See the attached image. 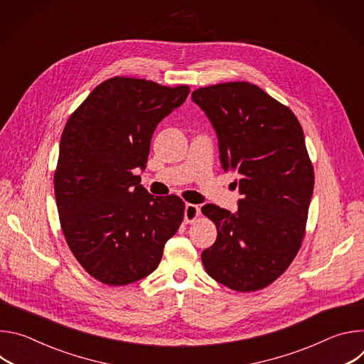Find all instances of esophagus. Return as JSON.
Returning <instances> with one entry per match:
<instances>
[{"label":"esophagus","instance_id":"esophagus-1","mask_svg":"<svg viewBox=\"0 0 364 364\" xmlns=\"http://www.w3.org/2000/svg\"><path fill=\"white\" fill-rule=\"evenodd\" d=\"M200 218V209L198 205L187 203L184 207V222L186 223H193Z\"/></svg>","mask_w":364,"mask_h":364}]
</instances>
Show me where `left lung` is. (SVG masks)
Here are the masks:
<instances>
[{
    "label": "left lung",
    "instance_id": "8db88e82",
    "mask_svg": "<svg viewBox=\"0 0 364 364\" xmlns=\"http://www.w3.org/2000/svg\"><path fill=\"white\" fill-rule=\"evenodd\" d=\"M194 103L210 119L220 163L236 174L242 198L235 213L201 207L218 228L201 253L205 272L239 292L262 289L296 256L314 190V168L294 112L249 82L200 87Z\"/></svg>",
    "mask_w": 364,
    "mask_h": 364
}]
</instances>
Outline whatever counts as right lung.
Here are the masks:
<instances>
[{
	"label": "right lung",
	"instance_id": "right-lung-1",
	"mask_svg": "<svg viewBox=\"0 0 364 364\" xmlns=\"http://www.w3.org/2000/svg\"><path fill=\"white\" fill-rule=\"evenodd\" d=\"M190 87L115 76L97 85L62 134L55 194L65 239L83 269L121 287L157 269L184 201L151 196L132 170L145 168L157 125Z\"/></svg>",
	"mask_w": 364,
	"mask_h": 364
}]
</instances>
